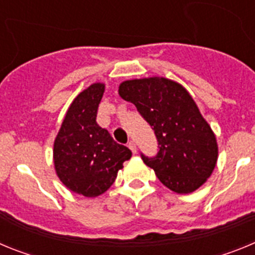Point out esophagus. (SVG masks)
I'll return each instance as SVG.
<instances>
[{"instance_id": "esophagus-1", "label": "esophagus", "mask_w": 255, "mask_h": 255, "mask_svg": "<svg viewBox=\"0 0 255 255\" xmlns=\"http://www.w3.org/2000/svg\"><path fill=\"white\" fill-rule=\"evenodd\" d=\"M128 147H129L130 149H131L132 153H136V144H135V141L130 140L129 144H128Z\"/></svg>"}]
</instances>
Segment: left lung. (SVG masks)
<instances>
[{"mask_svg":"<svg viewBox=\"0 0 255 255\" xmlns=\"http://www.w3.org/2000/svg\"><path fill=\"white\" fill-rule=\"evenodd\" d=\"M123 100L135 105L158 140L153 158L141 154L159 181L177 194L203 185L216 167L218 144L193 97L185 88L162 76L125 80L119 87Z\"/></svg>","mask_w":255,"mask_h":255,"instance_id":"obj_1","label":"left lung"}]
</instances>
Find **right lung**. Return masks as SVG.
<instances>
[{"mask_svg": "<svg viewBox=\"0 0 255 255\" xmlns=\"http://www.w3.org/2000/svg\"><path fill=\"white\" fill-rule=\"evenodd\" d=\"M105 93L103 83H93L67 108L53 143L56 175L69 190L87 198L103 194L115 182L131 150L117 144L96 121Z\"/></svg>", "mask_w": 255, "mask_h": 255, "instance_id": "add662e5", "label": "right lung"}]
</instances>
